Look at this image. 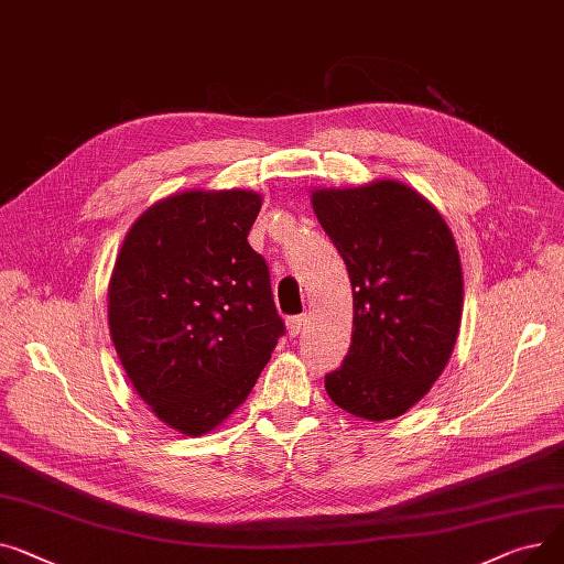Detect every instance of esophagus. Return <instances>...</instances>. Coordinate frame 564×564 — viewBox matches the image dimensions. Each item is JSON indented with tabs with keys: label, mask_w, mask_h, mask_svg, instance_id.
<instances>
[{
	"label": "esophagus",
	"mask_w": 564,
	"mask_h": 564,
	"mask_svg": "<svg viewBox=\"0 0 564 564\" xmlns=\"http://www.w3.org/2000/svg\"><path fill=\"white\" fill-rule=\"evenodd\" d=\"M305 325H307V314H301V316H291L289 321H286V329H289V335L291 337H297L305 329Z\"/></svg>",
	"instance_id": "esophagus-1"
}]
</instances>
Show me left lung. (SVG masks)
I'll use <instances>...</instances> for the list:
<instances>
[{
  "instance_id": "left-lung-1",
  "label": "left lung",
  "mask_w": 564,
  "mask_h": 564,
  "mask_svg": "<svg viewBox=\"0 0 564 564\" xmlns=\"http://www.w3.org/2000/svg\"><path fill=\"white\" fill-rule=\"evenodd\" d=\"M312 207L346 261L355 312L350 350L325 391L352 416H401L457 341L465 284L455 239L437 207L395 180L314 188Z\"/></svg>"
}]
</instances>
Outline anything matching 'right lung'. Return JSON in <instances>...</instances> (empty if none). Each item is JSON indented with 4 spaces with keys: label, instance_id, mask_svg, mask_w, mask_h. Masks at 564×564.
Instances as JSON below:
<instances>
[{
    "label": "right lung",
    "instance_id": "obj_1",
    "mask_svg": "<svg viewBox=\"0 0 564 564\" xmlns=\"http://www.w3.org/2000/svg\"><path fill=\"white\" fill-rule=\"evenodd\" d=\"M254 191H184L148 207L116 257L109 333L154 416L186 437L216 430L252 391L284 323L248 243Z\"/></svg>",
    "mask_w": 564,
    "mask_h": 564
}]
</instances>
